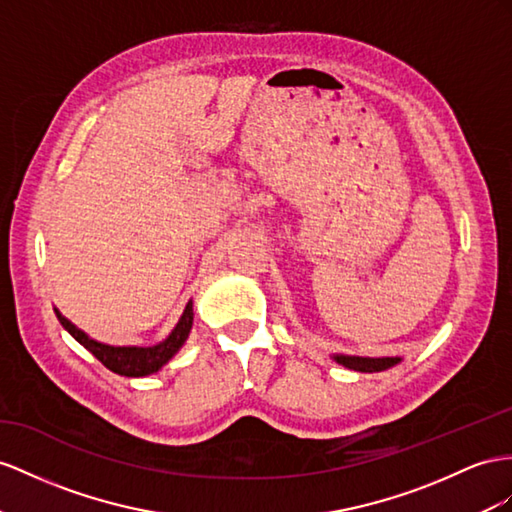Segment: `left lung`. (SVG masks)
I'll return each instance as SVG.
<instances>
[{
	"mask_svg": "<svg viewBox=\"0 0 512 512\" xmlns=\"http://www.w3.org/2000/svg\"><path fill=\"white\" fill-rule=\"evenodd\" d=\"M335 361L342 363L344 368L357 370V372H383L391 365H396L400 359L398 357H381V359H372V357H346V355H335Z\"/></svg>",
	"mask_w": 512,
	"mask_h": 512,
	"instance_id": "obj_1",
	"label": "left lung"
}]
</instances>
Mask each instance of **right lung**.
I'll return each instance as SVG.
<instances>
[{"instance_id": "add662e5", "label": "right lung", "mask_w": 512, "mask_h": 512, "mask_svg": "<svg viewBox=\"0 0 512 512\" xmlns=\"http://www.w3.org/2000/svg\"><path fill=\"white\" fill-rule=\"evenodd\" d=\"M56 316L64 329H67L88 352H93V357L106 365L110 372L121 374V376H147L157 372L164 363L173 359L175 352L188 339L192 329V300H188V305L183 309L179 322L175 324V329L168 333V337L162 339L160 344L147 346V348L99 344L95 339H90L84 331L77 329L75 324H71L58 309H56Z\"/></svg>"}]
</instances>
